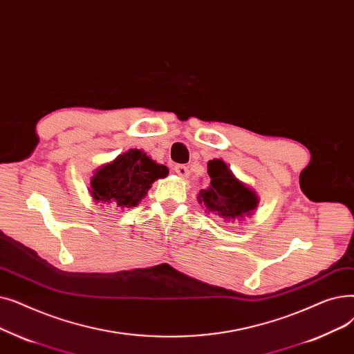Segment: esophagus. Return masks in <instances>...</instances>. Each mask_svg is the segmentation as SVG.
I'll return each instance as SVG.
<instances>
[{"label":"esophagus","instance_id":"34e87169","mask_svg":"<svg viewBox=\"0 0 354 354\" xmlns=\"http://www.w3.org/2000/svg\"><path fill=\"white\" fill-rule=\"evenodd\" d=\"M174 171H176V174H177V176H180L181 178H187V177L190 176V170H189V167L183 165V164H178V165H176V167H174Z\"/></svg>","mask_w":354,"mask_h":354}]
</instances>
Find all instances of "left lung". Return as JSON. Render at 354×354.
Here are the masks:
<instances>
[{"label":"left lung","instance_id":"left-lung-1","mask_svg":"<svg viewBox=\"0 0 354 354\" xmlns=\"http://www.w3.org/2000/svg\"><path fill=\"white\" fill-rule=\"evenodd\" d=\"M207 174L210 176V186L201 189L197 194L198 203L207 213L222 217L227 223H241L245 217L254 214L259 203L257 192L234 176L223 160L209 161Z\"/></svg>","mask_w":354,"mask_h":354}]
</instances>
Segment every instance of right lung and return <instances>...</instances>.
<instances>
[{
    "label": "right lung",
    "mask_w": 354,
    "mask_h": 354,
    "mask_svg": "<svg viewBox=\"0 0 354 354\" xmlns=\"http://www.w3.org/2000/svg\"><path fill=\"white\" fill-rule=\"evenodd\" d=\"M168 176V168L147 153L131 148L113 161L99 167L91 178L89 193L95 203L120 209L138 206L158 178Z\"/></svg>",
    "instance_id": "right-lung-1"
}]
</instances>
